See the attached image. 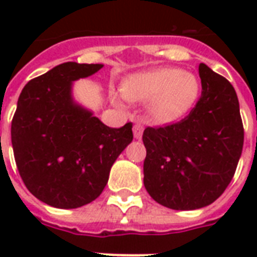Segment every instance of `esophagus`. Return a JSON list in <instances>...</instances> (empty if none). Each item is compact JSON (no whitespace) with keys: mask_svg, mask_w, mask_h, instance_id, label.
<instances>
[{"mask_svg":"<svg viewBox=\"0 0 257 257\" xmlns=\"http://www.w3.org/2000/svg\"><path fill=\"white\" fill-rule=\"evenodd\" d=\"M143 132H144V126L141 124H135L133 125V135L136 139L140 140L141 137H143Z\"/></svg>","mask_w":257,"mask_h":257,"instance_id":"obj_1","label":"esophagus"}]
</instances>
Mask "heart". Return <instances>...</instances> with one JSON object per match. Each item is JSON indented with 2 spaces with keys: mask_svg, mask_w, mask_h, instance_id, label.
I'll use <instances>...</instances> for the list:
<instances>
[{
  "mask_svg": "<svg viewBox=\"0 0 257 257\" xmlns=\"http://www.w3.org/2000/svg\"><path fill=\"white\" fill-rule=\"evenodd\" d=\"M125 98L151 101L149 110L159 122H172L181 118L191 109L199 94V81L192 73L177 68L148 70L129 76L121 86ZM121 104L118 94L113 96Z\"/></svg>",
  "mask_w": 257,
  "mask_h": 257,
  "instance_id": "obj_1",
  "label": "heart"
}]
</instances>
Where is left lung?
Wrapping results in <instances>:
<instances>
[{
  "label": "left lung",
  "instance_id": "left-lung-1",
  "mask_svg": "<svg viewBox=\"0 0 257 257\" xmlns=\"http://www.w3.org/2000/svg\"><path fill=\"white\" fill-rule=\"evenodd\" d=\"M201 96L175 124L148 126L144 185L155 201L176 211L207 207L223 195L241 156L244 128L231 82L199 65Z\"/></svg>",
  "mask_w": 257,
  "mask_h": 257
}]
</instances>
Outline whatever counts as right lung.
Returning a JSON list of instances; mask_svg holds the SVG:
<instances>
[{
  "label": "right lung",
  "mask_w": 257,
  "mask_h": 257,
  "mask_svg": "<svg viewBox=\"0 0 257 257\" xmlns=\"http://www.w3.org/2000/svg\"><path fill=\"white\" fill-rule=\"evenodd\" d=\"M102 66L65 62L30 80L18 97L12 120L16 164L30 193L50 207L72 209L96 200L133 140L132 122L109 128L73 101V81Z\"/></svg>",
  "instance_id": "1"
}]
</instances>
